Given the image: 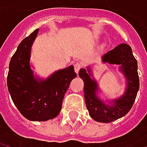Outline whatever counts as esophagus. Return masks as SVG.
<instances>
[{
  "mask_svg": "<svg viewBox=\"0 0 147 147\" xmlns=\"http://www.w3.org/2000/svg\"><path fill=\"white\" fill-rule=\"evenodd\" d=\"M81 68H82V65H81L80 63L76 62V63L74 64V69H75V71H76V73H78V71H80Z\"/></svg>",
  "mask_w": 147,
  "mask_h": 147,
  "instance_id": "esophagus-1",
  "label": "esophagus"
}]
</instances>
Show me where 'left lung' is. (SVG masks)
<instances>
[{
  "label": "left lung",
  "mask_w": 147,
  "mask_h": 147,
  "mask_svg": "<svg viewBox=\"0 0 147 147\" xmlns=\"http://www.w3.org/2000/svg\"><path fill=\"white\" fill-rule=\"evenodd\" d=\"M101 60L105 64L119 66V71L126 81V88L123 95L104 101L98 95L100 89L90 66L82 68L79 76L84 82V99L90 117L100 123H111L124 117L132 108L140 88L138 65L131 47L125 43L119 44L104 54Z\"/></svg>",
  "instance_id": "1"
}]
</instances>
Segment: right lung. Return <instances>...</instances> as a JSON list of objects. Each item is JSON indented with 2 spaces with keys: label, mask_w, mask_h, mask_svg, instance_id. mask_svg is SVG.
I'll use <instances>...</instances> for the list:
<instances>
[{
  "label": "right lung",
  "mask_w": 147,
  "mask_h": 147,
  "mask_svg": "<svg viewBox=\"0 0 147 147\" xmlns=\"http://www.w3.org/2000/svg\"><path fill=\"white\" fill-rule=\"evenodd\" d=\"M36 30L18 45L9 64L7 88L19 112L30 121H47L60 112L64 96L76 74L73 65L56 71L47 78L35 76L30 66Z\"/></svg>",
  "instance_id": "right-lung-1"
}]
</instances>
